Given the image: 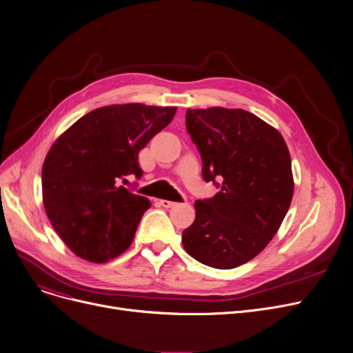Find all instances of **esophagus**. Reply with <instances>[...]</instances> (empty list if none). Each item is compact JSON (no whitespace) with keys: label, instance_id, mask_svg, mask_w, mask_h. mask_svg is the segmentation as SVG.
<instances>
[{"label":"esophagus","instance_id":"esophagus-1","mask_svg":"<svg viewBox=\"0 0 353 353\" xmlns=\"http://www.w3.org/2000/svg\"><path fill=\"white\" fill-rule=\"evenodd\" d=\"M160 205H161L163 208H173V206H176L177 203H176V202H172V201H165V199H163V201H160Z\"/></svg>","mask_w":353,"mask_h":353}]
</instances>
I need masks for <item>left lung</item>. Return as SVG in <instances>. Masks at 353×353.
<instances>
[{"mask_svg":"<svg viewBox=\"0 0 353 353\" xmlns=\"http://www.w3.org/2000/svg\"><path fill=\"white\" fill-rule=\"evenodd\" d=\"M186 128L201 152L203 179L221 190L194 202L183 247L212 268L239 267L267 247L290 208L294 181L287 144L243 110H188Z\"/></svg>","mask_w":353,"mask_h":353,"instance_id":"8db88e82","label":"left lung"}]
</instances>
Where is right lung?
<instances>
[{"label":"right lung","instance_id":"right-lung-1","mask_svg":"<svg viewBox=\"0 0 353 353\" xmlns=\"http://www.w3.org/2000/svg\"><path fill=\"white\" fill-rule=\"evenodd\" d=\"M176 106H102L54 141L43 163V203L57 235L76 255L106 263L132 242L151 206L119 181L140 179L139 152L170 124Z\"/></svg>","mask_w":353,"mask_h":353}]
</instances>
